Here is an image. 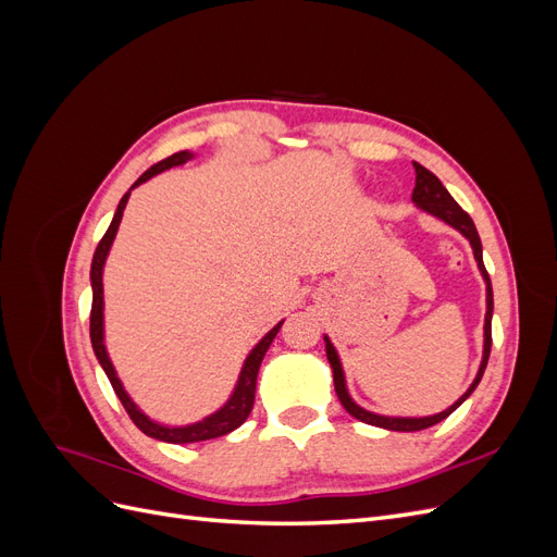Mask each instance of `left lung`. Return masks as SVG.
I'll list each match as a JSON object with an SVG mask.
<instances>
[{"label": "left lung", "mask_w": 557, "mask_h": 557, "mask_svg": "<svg viewBox=\"0 0 557 557\" xmlns=\"http://www.w3.org/2000/svg\"><path fill=\"white\" fill-rule=\"evenodd\" d=\"M413 170H416V188H413L411 199L416 201V207L432 213L434 218H440V221L448 223L450 227L458 230L462 237L471 244V250H474V258H476L479 269H481V276L485 281V305H487V311H485V325H483V360H481V367H479V374H476L474 383H471L467 387V393L458 401L450 404L446 411L434 413V416H425V418L379 416V413H372V411L358 407V404L352 401V397L348 395L346 376H344L339 356H336V350H334V346L330 342V336H325V350H327V360H330L332 376H334V391H336V397H339V401L344 404V409L352 418L362 420V423H367V425H376V428L393 430V432H418V430H425V428H432L436 423H442L444 418H448L471 393L476 391V385H479V381H481V376L485 372L487 358H491V346H493V327H491V323H493V285H491V276H487L485 264H483V248H481L476 225L469 218V213L462 211V207L458 205V201L450 197V193L444 188V183L436 178L430 170H425V166L418 164V162H413Z\"/></svg>", "instance_id": "obj_1"}]
</instances>
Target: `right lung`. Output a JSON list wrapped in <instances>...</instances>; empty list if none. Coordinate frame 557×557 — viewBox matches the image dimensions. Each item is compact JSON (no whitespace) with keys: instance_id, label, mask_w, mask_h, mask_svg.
<instances>
[{"instance_id":"obj_1","label":"right lung","mask_w":557,"mask_h":557,"mask_svg":"<svg viewBox=\"0 0 557 557\" xmlns=\"http://www.w3.org/2000/svg\"><path fill=\"white\" fill-rule=\"evenodd\" d=\"M195 156L190 153V150H178V153L164 158L162 162L150 166L148 172H144L137 181H134L132 188L123 195L121 205H117L115 213H113V221L107 230V234L102 237V242L97 244L95 248V256H92V267H90V283H92V311H90V342H92V350L95 356L99 360V364H102L104 374L109 376L113 391L117 395V399L123 401L125 411L129 413L132 423L137 425L144 434L153 436V440H160V442H166V444H195V442H207V440H215V436H223V434H230L232 430H237L244 420L248 418L250 409H252V401H256V383H258V372H260V364H262V358L264 352L269 350V346H272L274 336L278 334L283 320L278 325H274L272 330H269L262 339L258 342V346L252 348L248 352V358L242 367V374H239V381L237 385H234V391L230 395V399L223 404L221 409H218L215 413L207 416L205 420H199V423H193V425H183V428H170V425H160L156 423V420H150L137 404L132 401V397L125 393V387L121 383V379H117L115 369L111 364V358L107 352V344H104V285H102V274H104V262H107V256L111 250V244L115 239V232H117V225H121L123 221V211L127 207V199H129V193L137 188V185L146 183L148 178H153L156 174L164 172V170H172V166H178V164H185L188 160H193Z\"/></svg>"}]
</instances>
